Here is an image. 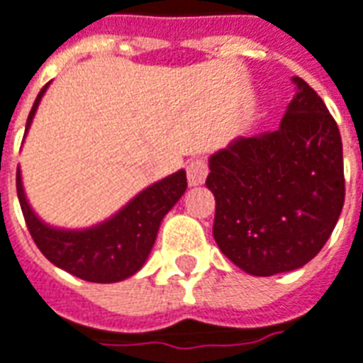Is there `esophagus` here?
<instances>
[{
    "label": "esophagus",
    "instance_id": "esophagus-1",
    "mask_svg": "<svg viewBox=\"0 0 363 363\" xmlns=\"http://www.w3.org/2000/svg\"><path fill=\"white\" fill-rule=\"evenodd\" d=\"M208 176V166L203 159H195L187 164V182L189 185H203L204 179Z\"/></svg>",
    "mask_w": 363,
    "mask_h": 363
}]
</instances>
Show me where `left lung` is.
I'll return each mask as SVG.
<instances>
[{"mask_svg":"<svg viewBox=\"0 0 363 363\" xmlns=\"http://www.w3.org/2000/svg\"><path fill=\"white\" fill-rule=\"evenodd\" d=\"M296 94L279 128L237 138L208 159L214 239L231 262L268 277L314 258L345 204L342 141L325 103L293 76Z\"/></svg>","mask_w":363,"mask_h":363,"instance_id":"8db88e82","label":"left lung"}]
</instances>
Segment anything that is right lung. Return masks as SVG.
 <instances>
[{
	"label": "right lung",
	"mask_w": 363,
	"mask_h": 363,
	"mask_svg": "<svg viewBox=\"0 0 363 363\" xmlns=\"http://www.w3.org/2000/svg\"><path fill=\"white\" fill-rule=\"evenodd\" d=\"M48 88L49 84H45L32 105L24 135ZM185 189V170L174 172L145 187L107 220L82 230H65L49 225L34 212L24 193L21 168H16V195L38 249L57 268L91 283L124 281L138 274L151 255L162 218L182 199Z\"/></svg>",
	"instance_id": "right-lung-1"
}]
</instances>
